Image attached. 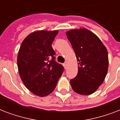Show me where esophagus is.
<instances>
[{"label": "esophagus", "instance_id": "obj_1", "mask_svg": "<svg viewBox=\"0 0 120 120\" xmlns=\"http://www.w3.org/2000/svg\"><path fill=\"white\" fill-rule=\"evenodd\" d=\"M64 68H67V64H64Z\"/></svg>", "mask_w": 120, "mask_h": 120}]
</instances>
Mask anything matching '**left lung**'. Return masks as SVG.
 Segmentation results:
<instances>
[{
    "instance_id": "obj_1",
    "label": "left lung",
    "mask_w": 120,
    "mask_h": 120,
    "mask_svg": "<svg viewBox=\"0 0 120 120\" xmlns=\"http://www.w3.org/2000/svg\"><path fill=\"white\" fill-rule=\"evenodd\" d=\"M78 62V73L70 80L73 91L89 95L103 83L108 69V55L102 41L85 28L72 29L66 32Z\"/></svg>"
}]
</instances>
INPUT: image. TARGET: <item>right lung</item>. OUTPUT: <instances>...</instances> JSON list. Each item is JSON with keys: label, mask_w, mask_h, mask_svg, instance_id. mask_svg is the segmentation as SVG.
<instances>
[{"label": "right lung", "mask_w": 120, "mask_h": 120, "mask_svg": "<svg viewBox=\"0 0 120 120\" xmlns=\"http://www.w3.org/2000/svg\"><path fill=\"white\" fill-rule=\"evenodd\" d=\"M58 30H38L31 33L22 42L17 56L20 77L34 95L46 97L56 87L64 67L55 61L52 43Z\"/></svg>", "instance_id": "right-lung-1"}]
</instances>
